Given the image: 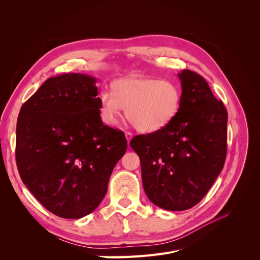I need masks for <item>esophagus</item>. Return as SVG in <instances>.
Masks as SVG:
<instances>
[{
    "label": "esophagus",
    "instance_id": "1",
    "mask_svg": "<svg viewBox=\"0 0 260 260\" xmlns=\"http://www.w3.org/2000/svg\"><path fill=\"white\" fill-rule=\"evenodd\" d=\"M125 137H126V140L129 142L133 138V134L129 133V132H125Z\"/></svg>",
    "mask_w": 260,
    "mask_h": 260
}]
</instances>
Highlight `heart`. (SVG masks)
<instances>
[{"label": "heart", "instance_id": "heart-1", "mask_svg": "<svg viewBox=\"0 0 260 260\" xmlns=\"http://www.w3.org/2000/svg\"><path fill=\"white\" fill-rule=\"evenodd\" d=\"M113 91L100 93L102 120L114 125L126 108V117L142 133H155L168 126L180 112L182 91L170 80L127 77L117 80Z\"/></svg>", "mask_w": 260, "mask_h": 260}]
</instances>
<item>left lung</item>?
Listing matches in <instances>:
<instances>
[{
  "label": "left lung",
  "mask_w": 260,
  "mask_h": 260,
  "mask_svg": "<svg viewBox=\"0 0 260 260\" xmlns=\"http://www.w3.org/2000/svg\"><path fill=\"white\" fill-rule=\"evenodd\" d=\"M180 112L168 126L138 135L129 145L141 162L145 194L169 211L193 208L223 169L228 113L200 75L183 70Z\"/></svg>",
  "instance_id": "1"
}]
</instances>
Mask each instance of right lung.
<instances>
[{
	"mask_svg": "<svg viewBox=\"0 0 260 260\" xmlns=\"http://www.w3.org/2000/svg\"><path fill=\"white\" fill-rule=\"evenodd\" d=\"M97 79H47L21 107L16 160L23 183L50 213L79 219L98 208L125 154L124 133L104 125Z\"/></svg>",
	"mask_w": 260,
	"mask_h": 260,
	"instance_id": "obj_1",
	"label": "right lung"
}]
</instances>
